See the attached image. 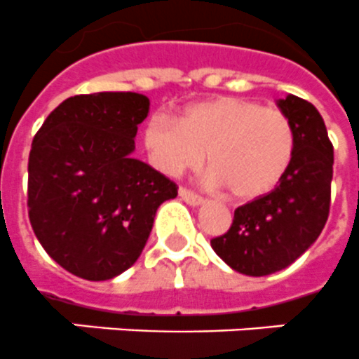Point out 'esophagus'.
<instances>
[{
    "instance_id": "esophagus-1",
    "label": "esophagus",
    "mask_w": 359,
    "mask_h": 359,
    "mask_svg": "<svg viewBox=\"0 0 359 359\" xmlns=\"http://www.w3.org/2000/svg\"><path fill=\"white\" fill-rule=\"evenodd\" d=\"M179 195H180V199L184 201V203H188V205H191V206H199V205H203V203H205V199H203L201 195H197L195 191H191V189H188V188H180Z\"/></svg>"
}]
</instances>
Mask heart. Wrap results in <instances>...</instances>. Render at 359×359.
Returning <instances> with one entry per match:
<instances>
[{
	"label": "heart",
	"instance_id": "obj_1",
	"mask_svg": "<svg viewBox=\"0 0 359 359\" xmlns=\"http://www.w3.org/2000/svg\"><path fill=\"white\" fill-rule=\"evenodd\" d=\"M144 142L151 164L171 177L203 164L206 153L210 184L226 186L241 201L275 189L297 149L287 114L232 95L191 104L180 121L154 114L145 125Z\"/></svg>",
	"mask_w": 359,
	"mask_h": 359
}]
</instances>
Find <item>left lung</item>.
I'll list each match as a JSON object with an SVG mask.
<instances>
[{
    "label": "left lung",
    "mask_w": 359,
    "mask_h": 359,
    "mask_svg": "<svg viewBox=\"0 0 359 359\" xmlns=\"http://www.w3.org/2000/svg\"><path fill=\"white\" fill-rule=\"evenodd\" d=\"M278 109L290 116L297 149L284 179L269 194L238 206L232 225L212 249L238 273L265 276L285 269L319 238L330 212L334 145L319 110L287 95Z\"/></svg>",
    "instance_id": "1"
}]
</instances>
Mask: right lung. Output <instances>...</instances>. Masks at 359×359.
Segmentation results:
<instances>
[{
    "label": "right lung",
    "mask_w": 359,
    "mask_h": 359,
    "mask_svg": "<svg viewBox=\"0 0 359 359\" xmlns=\"http://www.w3.org/2000/svg\"><path fill=\"white\" fill-rule=\"evenodd\" d=\"M149 99L134 92L68 97L29 153V221L40 245L84 280H109L142 255L158 206L177 184L133 158Z\"/></svg>",
    "instance_id": "1"
}]
</instances>
